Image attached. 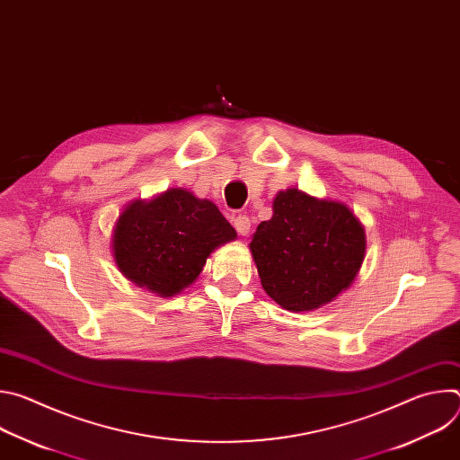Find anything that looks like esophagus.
<instances>
[{"label":"esophagus","mask_w":460,"mask_h":460,"mask_svg":"<svg viewBox=\"0 0 460 460\" xmlns=\"http://www.w3.org/2000/svg\"><path fill=\"white\" fill-rule=\"evenodd\" d=\"M233 224H234V229H236L242 236H247V234H249V231H251V220H249L245 215H238V217L233 220Z\"/></svg>","instance_id":"obj_1"}]
</instances>
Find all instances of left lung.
Returning a JSON list of instances; mask_svg holds the SVG:
<instances>
[{
  "label": "left lung",
  "instance_id": "8db88e82",
  "mask_svg": "<svg viewBox=\"0 0 460 460\" xmlns=\"http://www.w3.org/2000/svg\"><path fill=\"white\" fill-rule=\"evenodd\" d=\"M264 291L288 311H314L357 279L366 258V231L342 202L296 187L279 190L273 217L249 243Z\"/></svg>",
  "mask_w": 460,
  "mask_h": 460
}]
</instances>
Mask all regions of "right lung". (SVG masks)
I'll list each match as a JSON object with an SVG mask.
<instances>
[{
	"label": "right lung",
	"mask_w": 460,
	"mask_h": 460,
	"mask_svg": "<svg viewBox=\"0 0 460 460\" xmlns=\"http://www.w3.org/2000/svg\"><path fill=\"white\" fill-rule=\"evenodd\" d=\"M236 231L211 200L181 187L135 200L118 217L111 247L119 273L156 296H174L200 277Z\"/></svg>",
	"instance_id": "add662e5"
}]
</instances>
